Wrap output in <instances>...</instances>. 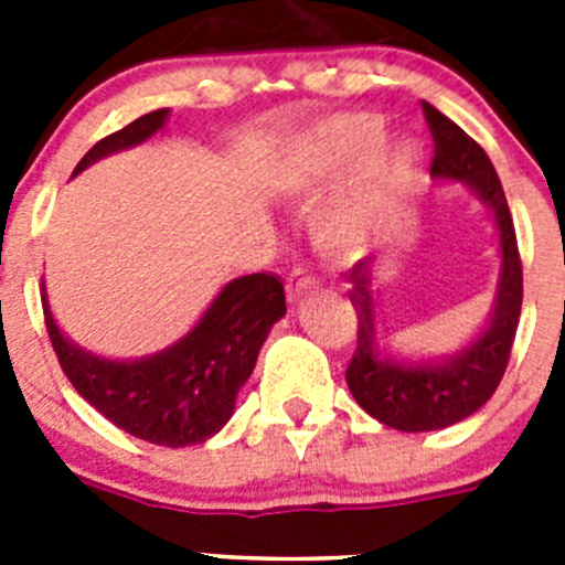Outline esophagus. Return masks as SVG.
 <instances>
[{
    "label": "esophagus",
    "instance_id": "esophagus-1",
    "mask_svg": "<svg viewBox=\"0 0 565 565\" xmlns=\"http://www.w3.org/2000/svg\"><path fill=\"white\" fill-rule=\"evenodd\" d=\"M313 288H317V279L308 277L302 268H294L291 277L286 279V291L291 302H299V297H306V294L313 291Z\"/></svg>",
    "mask_w": 565,
    "mask_h": 565
}]
</instances>
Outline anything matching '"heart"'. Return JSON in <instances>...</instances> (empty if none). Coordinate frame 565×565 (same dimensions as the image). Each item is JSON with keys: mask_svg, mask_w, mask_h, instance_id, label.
Masks as SVG:
<instances>
[{"mask_svg": "<svg viewBox=\"0 0 565 565\" xmlns=\"http://www.w3.org/2000/svg\"><path fill=\"white\" fill-rule=\"evenodd\" d=\"M384 124L371 113H344L319 124L294 147L288 158V174L299 186H313L339 172H348L362 163L382 143ZM418 149L411 141H398L382 149L364 174L362 186L344 206L322 217L317 234L326 246H348L359 237L373 209L387 201L413 172Z\"/></svg>", "mask_w": 565, "mask_h": 565, "instance_id": "b5f03b06", "label": "heart"}]
</instances>
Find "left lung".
Masks as SVG:
<instances>
[{
	"mask_svg": "<svg viewBox=\"0 0 565 565\" xmlns=\"http://www.w3.org/2000/svg\"><path fill=\"white\" fill-rule=\"evenodd\" d=\"M436 158L430 174L436 181L463 183L492 212L498 232V286L487 326L450 356L404 359L391 353L379 339L376 297H373V259H359L344 279L351 282L356 308V351L348 364V387L364 413L402 433L444 430L481 411L507 371L523 302V271L515 226L507 206L498 172L456 121L424 104Z\"/></svg>",
	"mask_w": 565,
	"mask_h": 565,
	"instance_id": "obj_1",
	"label": "left lung"
}]
</instances>
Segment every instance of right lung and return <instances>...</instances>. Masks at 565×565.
Here are the masks:
<instances>
[{
	"label": "right lung",
	"instance_id": "right-lung-1",
	"mask_svg": "<svg viewBox=\"0 0 565 565\" xmlns=\"http://www.w3.org/2000/svg\"><path fill=\"white\" fill-rule=\"evenodd\" d=\"M169 107L135 118L89 149L78 172L107 154L149 141ZM44 322L62 371L78 396L135 438L161 447H192L221 433L248 382L274 322L286 317V288L274 274L228 279L212 306L178 342L149 356L107 359L76 344L58 328L42 286Z\"/></svg>",
	"mask_w": 565,
	"mask_h": 565
}]
</instances>
